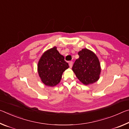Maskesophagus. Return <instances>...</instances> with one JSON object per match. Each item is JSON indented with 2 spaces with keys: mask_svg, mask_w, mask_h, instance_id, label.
<instances>
[{
  "mask_svg": "<svg viewBox=\"0 0 129 129\" xmlns=\"http://www.w3.org/2000/svg\"><path fill=\"white\" fill-rule=\"evenodd\" d=\"M69 65L70 68L72 67V66H73V62H72V61H70V62H69Z\"/></svg>",
  "mask_w": 129,
  "mask_h": 129,
  "instance_id": "esophagus-1",
  "label": "esophagus"
}]
</instances>
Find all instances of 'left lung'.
<instances>
[{
  "label": "left lung",
  "instance_id": "8db88e82",
  "mask_svg": "<svg viewBox=\"0 0 129 129\" xmlns=\"http://www.w3.org/2000/svg\"><path fill=\"white\" fill-rule=\"evenodd\" d=\"M79 58L75 61L72 70L83 84L88 85L100 78L101 66L96 54L86 48L78 52Z\"/></svg>",
  "mask_w": 129,
  "mask_h": 129
}]
</instances>
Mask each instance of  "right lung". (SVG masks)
Here are the masks:
<instances>
[{"instance_id": "add662e5", "label": "right lung", "mask_w": 129, "mask_h": 129, "mask_svg": "<svg viewBox=\"0 0 129 129\" xmlns=\"http://www.w3.org/2000/svg\"><path fill=\"white\" fill-rule=\"evenodd\" d=\"M69 68L60 54L54 47L45 51L39 61L38 71L41 81L45 85L54 86L60 82L64 72Z\"/></svg>"}]
</instances>
